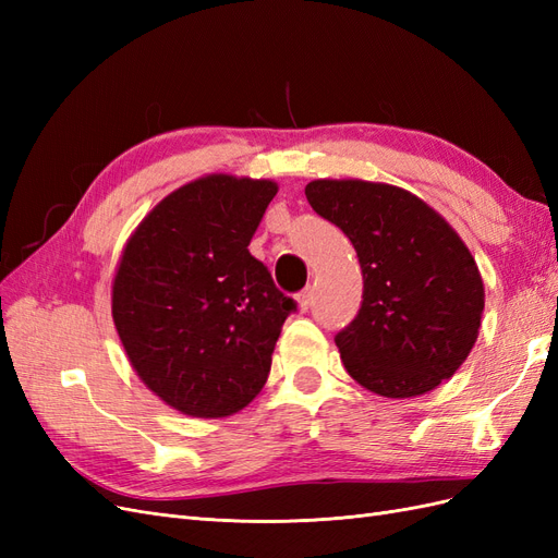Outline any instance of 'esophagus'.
Returning <instances> with one entry per match:
<instances>
[{
    "label": "esophagus",
    "instance_id": "obj_1",
    "mask_svg": "<svg viewBox=\"0 0 558 558\" xmlns=\"http://www.w3.org/2000/svg\"><path fill=\"white\" fill-rule=\"evenodd\" d=\"M312 302H314V291L312 289H305V291L298 293V307H300V312H307L312 307Z\"/></svg>",
    "mask_w": 558,
    "mask_h": 558
}]
</instances>
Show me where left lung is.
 Masks as SVG:
<instances>
[{"mask_svg":"<svg viewBox=\"0 0 558 558\" xmlns=\"http://www.w3.org/2000/svg\"><path fill=\"white\" fill-rule=\"evenodd\" d=\"M305 195L363 269L361 310L335 335L347 373L386 398L433 391L463 365L482 324L484 283L468 246L396 185L318 179Z\"/></svg>","mask_w":558,"mask_h":558,"instance_id":"8db88e82","label":"left lung"}]
</instances>
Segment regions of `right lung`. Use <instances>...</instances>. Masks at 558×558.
<instances>
[{
    "label": "right lung",
    "mask_w": 558,
    "mask_h": 558,
    "mask_svg": "<svg viewBox=\"0 0 558 558\" xmlns=\"http://www.w3.org/2000/svg\"><path fill=\"white\" fill-rule=\"evenodd\" d=\"M277 183L211 174L181 185L125 244L111 314L142 381L202 418L240 412L267 381L298 302L248 253Z\"/></svg>",
    "instance_id": "add662e5"
}]
</instances>
